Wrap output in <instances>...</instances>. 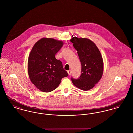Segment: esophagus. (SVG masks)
Returning <instances> with one entry per match:
<instances>
[{
    "label": "esophagus",
    "instance_id": "1",
    "mask_svg": "<svg viewBox=\"0 0 133 133\" xmlns=\"http://www.w3.org/2000/svg\"><path fill=\"white\" fill-rule=\"evenodd\" d=\"M67 72H68V74L70 75L71 74V70H68V71H67Z\"/></svg>",
    "mask_w": 133,
    "mask_h": 133
}]
</instances>
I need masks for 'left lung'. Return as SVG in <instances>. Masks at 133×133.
<instances>
[{
	"label": "left lung",
	"instance_id": "obj_1",
	"mask_svg": "<svg viewBox=\"0 0 133 133\" xmlns=\"http://www.w3.org/2000/svg\"><path fill=\"white\" fill-rule=\"evenodd\" d=\"M70 41L77 51L82 66L80 77L71 78V80L76 87L88 91L101 79L103 61L101 53L95 43L87 38L73 37Z\"/></svg>",
	"mask_w": 133,
	"mask_h": 133
}]
</instances>
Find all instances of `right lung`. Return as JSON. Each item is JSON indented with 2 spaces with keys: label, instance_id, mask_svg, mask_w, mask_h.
Wrapping results in <instances>:
<instances>
[{
  "label": "right lung",
  "instance_id": "1",
  "mask_svg": "<svg viewBox=\"0 0 133 133\" xmlns=\"http://www.w3.org/2000/svg\"><path fill=\"white\" fill-rule=\"evenodd\" d=\"M63 45L62 41L42 38L33 46L28 60V72L32 83L44 92L57 88L61 79L68 76L62 62L55 56Z\"/></svg>",
  "mask_w": 133,
  "mask_h": 133
}]
</instances>
